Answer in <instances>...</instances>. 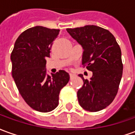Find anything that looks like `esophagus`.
<instances>
[{
    "instance_id": "obj_1",
    "label": "esophagus",
    "mask_w": 135,
    "mask_h": 135,
    "mask_svg": "<svg viewBox=\"0 0 135 135\" xmlns=\"http://www.w3.org/2000/svg\"><path fill=\"white\" fill-rule=\"evenodd\" d=\"M74 75V74H72V73L69 74V76H70V78H71V77H73Z\"/></svg>"
}]
</instances>
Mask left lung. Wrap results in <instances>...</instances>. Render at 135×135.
Returning a JSON list of instances; mask_svg holds the SVG:
<instances>
[{
	"label": "left lung",
	"instance_id": "obj_1",
	"mask_svg": "<svg viewBox=\"0 0 135 135\" xmlns=\"http://www.w3.org/2000/svg\"><path fill=\"white\" fill-rule=\"evenodd\" d=\"M66 30L84 49L83 66L93 71L90 79L79 75L84 82L77 92L79 105L90 112L103 110L113 102L119 90L123 73L121 48L109 31L95 25Z\"/></svg>",
	"mask_w": 135,
	"mask_h": 135
}]
</instances>
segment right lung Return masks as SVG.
Listing matches in <instances>:
<instances>
[{"label": "right lung", "mask_w": 135, "mask_h": 135, "mask_svg": "<svg viewBox=\"0 0 135 135\" xmlns=\"http://www.w3.org/2000/svg\"><path fill=\"white\" fill-rule=\"evenodd\" d=\"M59 30L36 26L23 32L11 52L12 76L19 93L34 110L45 113L59 105L60 91L66 85L69 75L64 70L46 74L45 59Z\"/></svg>", "instance_id": "obj_1"}]
</instances>
